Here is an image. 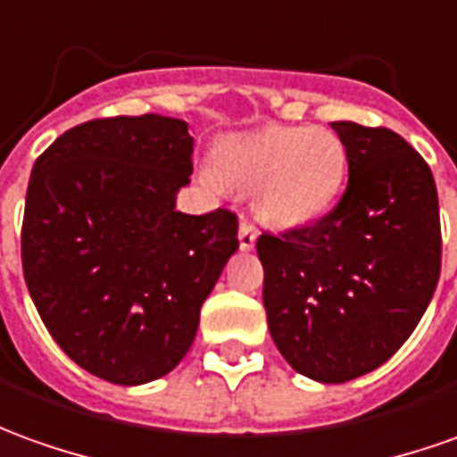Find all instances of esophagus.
Instances as JSON below:
<instances>
[{
  "mask_svg": "<svg viewBox=\"0 0 457 457\" xmlns=\"http://www.w3.org/2000/svg\"><path fill=\"white\" fill-rule=\"evenodd\" d=\"M256 226L248 221V219H241V223H238V244H241V248L244 251H251V248L256 246Z\"/></svg>",
  "mask_w": 457,
  "mask_h": 457,
  "instance_id": "obj_1",
  "label": "esophagus"
}]
</instances>
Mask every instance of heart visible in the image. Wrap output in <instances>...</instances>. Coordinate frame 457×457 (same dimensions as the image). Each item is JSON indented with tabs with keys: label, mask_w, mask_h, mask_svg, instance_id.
Here are the masks:
<instances>
[{
	"label": "heart",
	"mask_w": 457,
	"mask_h": 457,
	"mask_svg": "<svg viewBox=\"0 0 457 457\" xmlns=\"http://www.w3.org/2000/svg\"><path fill=\"white\" fill-rule=\"evenodd\" d=\"M345 146L328 129L263 127L223 138L216 171L228 187L253 188L261 219L273 226H303L333 206L345 179ZM211 181L216 176L209 174Z\"/></svg>",
	"instance_id": "b5f03b06"
}]
</instances>
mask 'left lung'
<instances>
[{
  "mask_svg": "<svg viewBox=\"0 0 457 457\" xmlns=\"http://www.w3.org/2000/svg\"><path fill=\"white\" fill-rule=\"evenodd\" d=\"M348 184L316 223L263 231L270 338L301 376L345 383L391 358L423 319L440 276L430 166L386 127L333 121Z\"/></svg>",
  "mask_w": 457,
  "mask_h": 457,
  "instance_id": "1",
  "label": "left lung"
}]
</instances>
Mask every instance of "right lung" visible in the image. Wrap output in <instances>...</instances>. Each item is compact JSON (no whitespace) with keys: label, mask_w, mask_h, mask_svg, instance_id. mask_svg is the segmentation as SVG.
<instances>
[{"label":"right lung","mask_w":457,"mask_h":457,"mask_svg":"<svg viewBox=\"0 0 457 457\" xmlns=\"http://www.w3.org/2000/svg\"><path fill=\"white\" fill-rule=\"evenodd\" d=\"M194 138L171 116L69 129L34 162L21 221L31 301L77 366L116 386L166 376L238 248V216L176 211Z\"/></svg>","instance_id":"add662e5"}]
</instances>
